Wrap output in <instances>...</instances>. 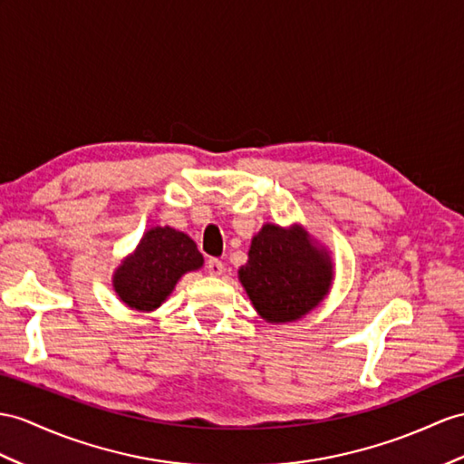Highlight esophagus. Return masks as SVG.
Returning <instances> with one entry per match:
<instances>
[{"label":"esophagus","mask_w":464,"mask_h":464,"mask_svg":"<svg viewBox=\"0 0 464 464\" xmlns=\"http://www.w3.org/2000/svg\"><path fill=\"white\" fill-rule=\"evenodd\" d=\"M207 271H208L210 276H214V277H220L224 274V264L220 262V259L212 257V259H208V262H207Z\"/></svg>","instance_id":"1"}]
</instances>
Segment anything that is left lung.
<instances>
[{
    "mask_svg": "<svg viewBox=\"0 0 464 464\" xmlns=\"http://www.w3.org/2000/svg\"><path fill=\"white\" fill-rule=\"evenodd\" d=\"M238 279L259 317L285 324L307 317L329 295L334 262L301 224L266 222L254 234Z\"/></svg>",
    "mask_w": 464,
    "mask_h": 464,
    "instance_id": "1",
    "label": "left lung"
}]
</instances>
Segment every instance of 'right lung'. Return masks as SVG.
Here are the masks:
<instances>
[{"mask_svg":"<svg viewBox=\"0 0 464 464\" xmlns=\"http://www.w3.org/2000/svg\"><path fill=\"white\" fill-rule=\"evenodd\" d=\"M205 266V257L185 232L153 226L111 276L118 299L131 311L151 313L171 295L179 279Z\"/></svg>","mask_w":464,"mask_h":464,"instance_id":"obj_1","label":"right lung"}]
</instances>
